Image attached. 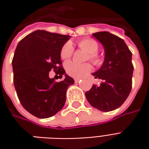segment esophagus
Segmentation results:
<instances>
[{"instance_id": "esophagus-1", "label": "esophagus", "mask_w": 149, "mask_h": 149, "mask_svg": "<svg viewBox=\"0 0 149 149\" xmlns=\"http://www.w3.org/2000/svg\"><path fill=\"white\" fill-rule=\"evenodd\" d=\"M74 81L76 83H78L79 81H81V79H80V78H75Z\"/></svg>"}]
</instances>
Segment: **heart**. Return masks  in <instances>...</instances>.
Segmentation results:
<instances>
[{"mask_svg":"<svg viewBox=\"0 0 149 149\" xmlns=\"http://www.w3.org/2000/svg\"><path fill=\"white\" fill-rule=\"evenodd\" d=\"M78 46L81 49L88 53L86 59L89 60L94 65H99L101 64V58L97 52L99 49L97 41L92 38H85L78 42ZM73 53V46L70 42H66L61 49V57L63 60H68ZM65 71L67 74L72 77H80L84 73H87L92 70V66L89 63L77 64L73 61H68L65 65Z\"/></svg>","mask_w":149,"mask_h":149,"instance_id":"heart-1","label":"heart"}]
</instances>
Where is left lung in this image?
<instances>
[{
  "label": "left lung",
  "instance_id": "left-lung-1",
  "mask_svg": "<svg viewBox=\"0 0 149 149\" xmlns=\"http://www.w3.org/2000/svg\"><path fill=\"white\" fill-rule=\"evenodd\" d=\"M104 49V61L99 70L93 73L100 79V86L93 84L85 93L88 103L102 112H109L121 106L132 89L133 65L132 52L124 40L109 32L93 34Z\"/></svg>",
  "mask_w": 149,
  "mask_h": 149
}]
</instances>
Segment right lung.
Masks as SVG:
<instances>
[{"label": "right lung", "instance_id": "add662e5", "mask_svg": "<svg viewBox=\"0 0 149 149\" xmlns=\"http://www.w3.org/2000/svg\"><path fill=\"white\" fill-rule=\"evenodd\" d=\"M68 35L37 30L18 43L13 59V83L20 102L28 112L38 118H49L61 109L66 92L74 80L62 68L61 49ZM65 74L56 82L49 72Z\"/></svg>", "mask_w": 149, "mask_h": 149}]
</instances>
